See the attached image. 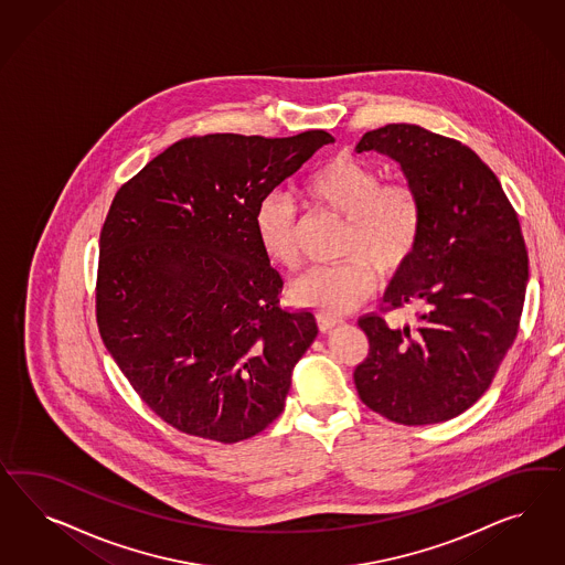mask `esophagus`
I'll use <instances>...</instances> for the list:
<instances>
[{
	"label": "esophagus",
	"instance_id": "obj_1",
	"mask_svg": "<svg viewBox=\"0 0 565 565\" xmlns=\"http://www.w3.org/2000/svg\"><path fill=\"white\" fill-rule=\"evenodd\" d=\"M342 321V317H338V315H331V312H317V323H319V327H321L323 331H329V329L340 326Z\"/></svg>",
	"mask_w": 565,
	"mask_h": 565
}]
</instances>
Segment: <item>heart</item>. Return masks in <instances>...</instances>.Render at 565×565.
<instances>
[{
	"instance_id": "heart-1",
	"label": "heart",
	"mask_w": 565,
	"mask_h": 565,
	"mask_svg": "<svg viewBox=\"0 0 565 565\" xmlns=\"http://www.w3.org/2000/svg\"><path fill=\"white\" fill-rule=\"evenodd\" d=\"M308 203L343 220L338 263L315 265L291 284V300L323 312H348L376 286V271L392 275L411 260L423 232V201L408 180H385L373 163L333 154L302 184ZM255 230L265 255L279 267L298 265L296 209L281 192L257 206Z\"/></svg>"
}]
</instances>
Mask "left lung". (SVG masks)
Masks as SVG:
<instances>
[{
  "mask_svg": "<svg viewBox=\"0 0 565 565\" xmlns=\"http://www.w3.org/2000/svg\"><path fill=\"white\" fill-rule=\"evenodd\" d=\"M356 151L395 159L423 201V232L381 310L412 305L414 326L360 317L369 356L354 371L360 399L397 425L449 420L484 394L518 335L529 255L495 173L472 149L414 124H387Z\"/></svg>",
  "mask_w": 565,
  "mask_h": 565,
  "instance_id": "obj_1",
  "label": "left lung"
}]
</instances>
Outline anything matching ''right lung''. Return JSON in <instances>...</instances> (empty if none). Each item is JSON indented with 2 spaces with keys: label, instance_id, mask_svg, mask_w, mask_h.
Returning a JSON list of instances; mask_svg holds the SVG:
<instances>
[{
  "label": "right lung",
  "instance_id": "add662e5",
  "mask_svg": "<svg viewBox=\"0 0 565 565\" xmlns=\"http://www.w3.org/2000/svg\"><path fill=\"white\" fill-rule=\"evenodd\" d=\"M333 140L326 130L182 138L116 192L99 238L97 326L171 427L238 444L284 412L319 327L310 310L279 307L284 279L255 213Z\"/></svg>",
  "mask_w": 565,
  "mask_h": 565
}]
</instances>
